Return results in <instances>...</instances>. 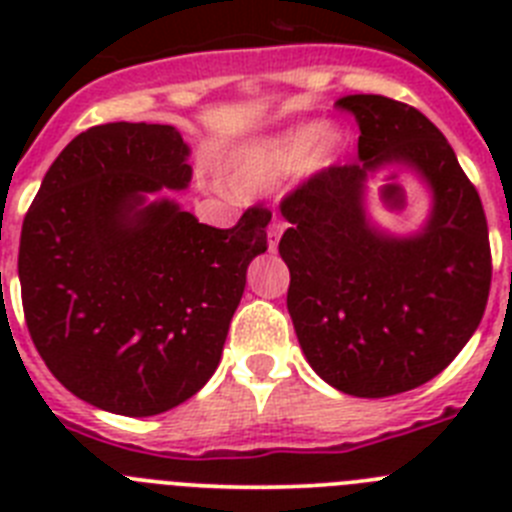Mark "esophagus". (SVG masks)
Instances as JSON below:
<instances>
[{
	"instance_id": "34e87169",
	"label": "esophagus",
	"mask_w": 512,
	"mask_h": 512,
	"mask_svg": "<svg viewBox=\"0 0 512 512\" xmlns=\"http://www.w3.org/2000/svg\"><path fill=\"white\" fill-rule=\"evenodd\" d=\"M284 230H287V223H282V220H274V223L269 225V248L271 251L279 246V238H282Z\"/></svg>"
}]
</instances>
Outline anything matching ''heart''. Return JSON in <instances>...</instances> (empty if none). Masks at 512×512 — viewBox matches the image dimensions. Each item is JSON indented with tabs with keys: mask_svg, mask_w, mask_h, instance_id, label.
I'll use <instances>...</instances> for the list:
<instances>
[{
	"mask_svg": "<svg viewBox=\"0 0 512 512\" xmlns=\"http://www.w3.org/2000/svg\"><path fill=\"white\" fill-rule=\"evenodd\" d=\"M343 148V135L315 122L292 125L243 148L233 161L230 182L243 192H259L282 182L302 166L305 174L323 171L336 161Z\"/></svg>",
	"mask_w": 512,
	"mask_h": 512,
	"instance_id": "heart-1",
	"label": "heart"
}]
</instances>
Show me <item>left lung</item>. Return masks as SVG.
<instances>
[{
    "instance_id": "left-lung-1",
    "label": "left lung",
    "mask_w": 512,
    "mask_h": 512,
    "mask_svg": "<svg viewBox=\"0 0 512 512\" xmlns=\"http://www.w3.org/2000/svg\"><path fill=\"white\" fill-rule=\"evenodd\" d=\"M359 122V161L312 174L279 205L289 228L287 310L310 366L354 397H390L441 374L485 315L490 235L477 189L423 112L379 94L338 99ZM408 163L434 192L418 236L368 223L363 182Z\"/></svg>"
}]
</instances>
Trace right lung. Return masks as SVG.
<instances>
[{
	"label": "right lung",
	"mask_w": 512,
	"mask_h": 512,
	"mask_svg": "<svg viewBox=\"0 0 512 512\" xmlns=\"http://www.w3.org/2000/svg\"><path fill=\"white\" fill-rule=\"evenodd\" d=\"M189 146L171 125L107 122L43 176L20 235L22 310L38 354L79 400L146 418L215 374L246 271L266 251V207L228 230L171 200Z\"/></svg>",
	"instance_id": "1"
}]
</instances>
